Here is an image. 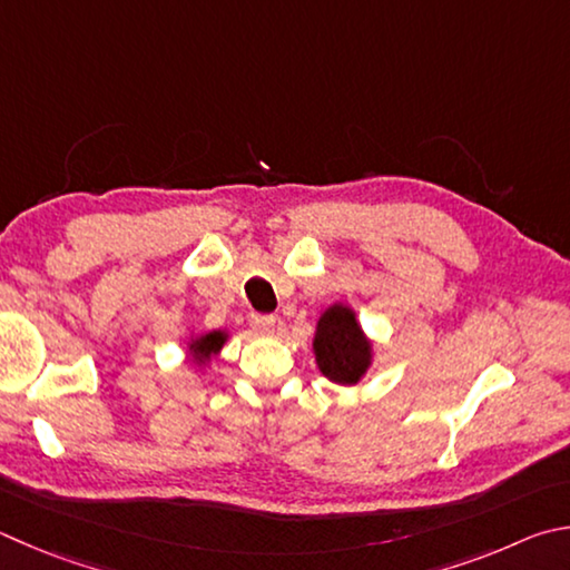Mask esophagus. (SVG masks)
<instances>
[{
	"label": "esophagus",
	"instance_id": "obj_1",
	"mask_svg": "<svg viewBox=\"0 0 570 570\" xmlns=\"http://www.w3.org/2000/svg\"><path fill=\"white\" fill-rule=\"evenodd\" d=\"M249 324H252V328L256 331V334L268 336V334H274L276 316H272V314H252L249 316Z\"/></svg>",
	"mask_w": 570,
	"mask_h": 570
}]
</instances>
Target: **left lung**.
<instances>
[{
	"label": "left lung",
	"mask_w": 570,
	"mask_h": 570,
	"mask_svg": "<svg viewBox=\"0 0 570 570\" xmlns=\"http://www.w3.org/2000/svg\"><path fill=\"white\" fill-rule=\"evenodd\" d=\"M316 366L328 381L341 386H354L374 361V346L358 326L354 308L331 304L318 316L314 334Z\"/></svg>",
	"instance_id": "obj_1"
}]
</instances>
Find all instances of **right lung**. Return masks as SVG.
<instances>
[{
    "mask_svg": "<svg viewBox=\"0 0 570 570\" xmlns=\"http://www.w3.org/2000/svg\"><path fill=\"white\" fill-rule=\"evenodd\" d=\"M229 334L226 331H209V334L194 336L189 341V354L194 358L196 366H206L212 361V356H216L222 351V346L226 344Z\"/></svg>",
    "mask_w": 570,
    "mask_h": 570,
    "instance_id": "1",
    "label": "right lung"
}]
</instances>
